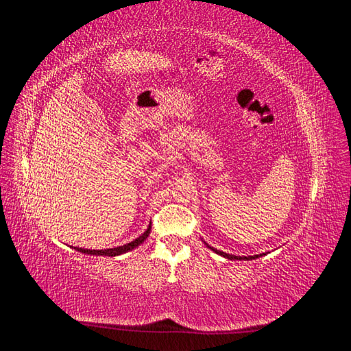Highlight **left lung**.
Returning a JSON list of instances; mask_svg holds the SVG:
<instances>
[{
	"label": "left lung",
	"mask_w": 351,
	"mask_h": 351,
	"mask_svg": "<svg viewBox=\"0 0 351 351\" xmlns=\"http://www.w3.org/2000/svg\"><path fill=\"white\" fill-rule=\"evenodd\" d=\"M206 246L210 249V250H214L217 254H221V256H224V258H227V259H230V261H252V259H258V258H261V256H265V253H261V254H253V256H236V254H230V253H226V252H221V250H217V249H214V247H210L208 243H205Z\"/></svg>",
	"instance_id": "8db88e82"
}]
</instances>
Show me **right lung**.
<instances>
[{"label":"right lung","instance_id":"1","mask_svg":"<svg viewBox=\"0 0 351 351\" xmlns=\"http://www.w3.org/2000/svg\"><path fill=\"white\" fill-rule=\"evenodd\" d=\"M149 232H151V224L149 227L146 228V231L143 232L142 236L137 237L136 240L127 243V244H123V246H119V247H112V249H104V250H92V249H83V247H74V250H77L80 253H84V254H92V256H119V254H123V253H127L130 252L133 249H136L137 246H141V244L149 237Z\"/></svg>","mask_w":351,"mask_h":351}]
</instances>
